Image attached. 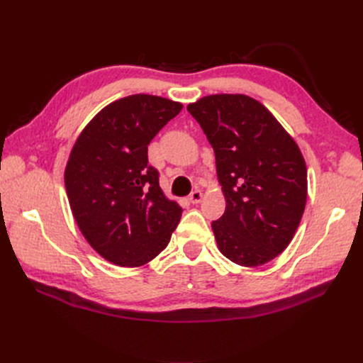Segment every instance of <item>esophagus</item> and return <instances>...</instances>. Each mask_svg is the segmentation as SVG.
<instances>
[{
    "mask_svg": "<svg viewBox=\"0 0 363 363\" xmlns=\"http://www.w3.org/2000/svg\"><path fill=\"white\" fill-rule=\"evenodd\" d=\"M201 199H203V194H201L200 189L192 191L191 195H189V201H191L192 204H199V203L201 201Z\"/></svg>",
    "mask_w": 363,
    "mask_h": 363,
    "instance_id": "1",
    "label": "esophagus"
}]
</instances>
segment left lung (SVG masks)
<instances>
[{
	"instance_id": "8db88e82",
	"label": "left lung",
	"mask_w": 363,
	"mask_h": 363,
	"mask_svg": "<svg viewBox=\"0 0 363 363\" xmlns=\"http://www.w3.org/2000/svg\"><path fill=\"white\" fill-rule=\"evenodd\" d=\"M215 151L225 212L212 223L219 251L259 267L289 245L307 199L301 151L267 107L240 94H218L188 106Z\"/></svg>"
}]
</instances>
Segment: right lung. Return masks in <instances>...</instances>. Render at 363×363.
Instances as JSON below:
<instances>
[{
    "instance_id": "1",
    "label": "right lung",
    "mask_w": 363,
    "mask_h": 363,
    "mask_svg": "<svg viewBox=\"0 0 363 363\" xmlns=\"http://www.w3.org/2000/svg\"><path fill=\"white\" fill-rule=\"evenodd\" d=\"M183 106L136 94L108 104L77 139L65 169L72 215L91 247L119 267H140L168 245L183 208L148 163L151 139Z\"/></svg>"
}]
</instances>
